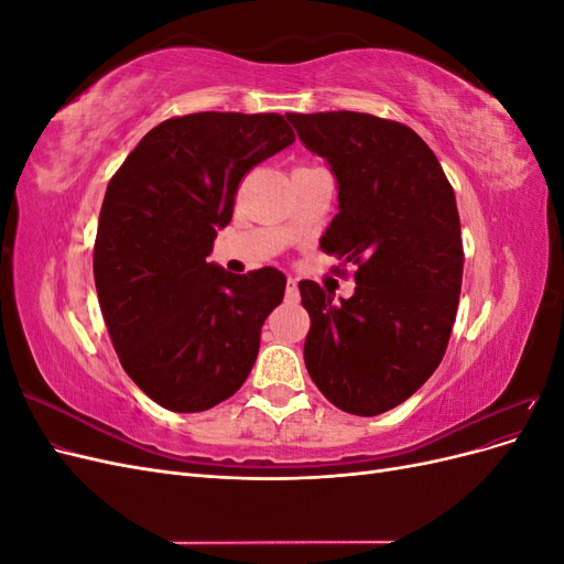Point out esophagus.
Returning <instances> with one entry per match:
<instances>
[{
  "mask_svg": "<svg viewBox=\"0 0 564 564\" xmlns=\"http://www.w3.org/2000/svg\"><path fill=\"white\" fill-rule=\"evenodd\" d=\"M286 301H299V282L294 278L286 280Z\"/></svg>",
  "mask_w": 564,
  "mask_h": 564,
  "instance_id": "obj_1",
  "label": "esophagus"
}]
</instances>
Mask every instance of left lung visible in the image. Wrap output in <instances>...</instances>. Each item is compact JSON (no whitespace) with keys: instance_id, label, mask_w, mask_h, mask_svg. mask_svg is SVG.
Returning a JSON list of instances; mask_svg holds the SVG:
<instances>
[{"instance_id":"8db88e82","label":"left lung","mask_w":564,"mask_h":564,"mask_svg":"<svg viewBox=\"0 0 564 564\" xmlns=\"http://www.w3.org/2000/svg\"><path fill=\"white\" fill-rule=\"evenodd\" d=\"M286 117L338 181L319 247L357 268L355 294L338 303L299 282L311 315L305 367L334 406L377 416L445 357L464 278L456 197L435 152L400 122L350 110Z\"/></svg>"}]
</instances>
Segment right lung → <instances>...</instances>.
I'll return each mask as SVG.
<instances>
[{
  "mask_svg": "<svg viewBox=\"0 0 564 564\" xmlns=\"http://www.w3.org/2000/svg\"><path fill=\"white\" fill-rule=\"evenodd\" d=\"M296 135L275 112H195L150 129L110 178L94 280L119 362L150 400L204 412L235 395L282 303L275 268L207 263L247 172Z\"/></svg>",
  "mask_w": 564,
  "mask_h": 564,
  "instance_id": "add662e5",
  "label": "right lung"
}]
</instances>
